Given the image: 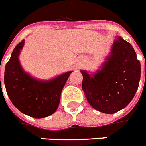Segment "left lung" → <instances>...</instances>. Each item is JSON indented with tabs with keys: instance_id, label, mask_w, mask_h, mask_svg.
<instances>
[{
	"instance_id": "obj_1",
	"label": "left lung",
	"mask_w": 146,
	"mask_h": 146,
	"mask_svg": "<svg viewBox=\"0 0 146 146\" xmlns=\"http://www.w3.org/2000/svg\"><path fill=\"white\" fill-rule=\"evenodd\" d=\"M88 103L99 112L113 114L132 101L139 87L141 65L129 42L118 36L100 70L93 74L80 70Z\"/></svg>"
}]
</instances>
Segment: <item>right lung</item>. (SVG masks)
<instances>
[{
	"label": "right lung",
	"instance_id": "obj_1",
	"mask_svg": "<svg viewBox=\"0 0 146 146\" xmlns=\"http://www.w3.org/2000/svg\"><path fill=\"white\" fill-rule=\"evenodd\" d=\"M24 43L23 40L15 46L5 66L4 85L7 93L11 103L22 113L36 119L47 117L57 110L61 92L73 71L48 80L33 77L24 71L19 60Z\"/></svg>",
	"mask_w": 146,
	"mask_h": 146
}]
</instances>
